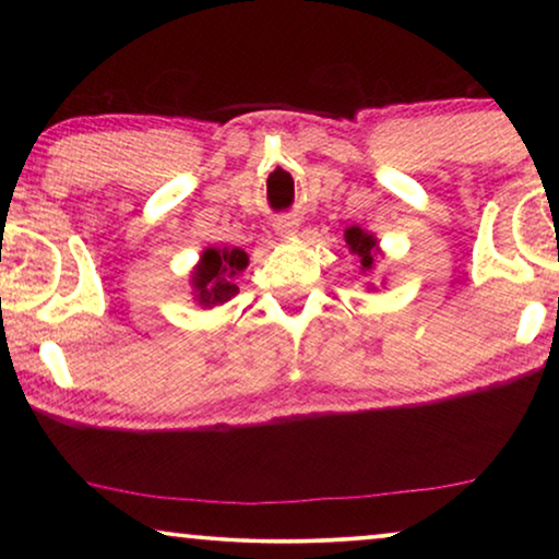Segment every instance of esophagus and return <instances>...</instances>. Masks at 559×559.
<instances>
[{
    "mask_svg": "<svg viewBox=\"0 0 559 559\" xmlns=\"http://www.w3.org/2000/svg\"><path fill=\"white\" fill-rule=\"evenodd\" d=\"M274 234L282 236V239H293V236H297V228H300V224H297V218L293 216H282L274 221Z\"/></svg>",
    "mask_w": 559,
    "mask_h": 559,
    "instance_id": "esophagus-1",
    "label": "esophagus"
}]
</instances>
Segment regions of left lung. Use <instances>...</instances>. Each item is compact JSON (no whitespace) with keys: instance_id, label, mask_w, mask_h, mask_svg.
Segmentation results:
<instances>
[{"instance_id":"1","label":"left lung","mask_w":559,"mask_h":559,"mask_svg":"<svg viewBox=\"0 0 559 559\" xmlns=\"http://www.w3.org/2000/svg\"><path fill=\"white\" fill-rule=\"evenodd\" d=\"M343 239H346V247L350 254L358 257V270H361V274L371 272L373 264H377V257L381 254L377 236L366 231L361 226H348L346 231H343ZM369 289H377V287L369 285Z\"/></svg>"}]
</instances>
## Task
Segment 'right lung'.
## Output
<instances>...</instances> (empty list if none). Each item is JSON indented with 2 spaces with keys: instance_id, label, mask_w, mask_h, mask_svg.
I'll return each mask as SVG.
<instances>
[{
  "instance_id": "right-lung-1",
  "label": "right lung",
  "mask_w": 559,
  "mask_h": 559,
  "mask_svg": "<svg viewBox=\"0 0 559 559\" xmlns=\"http://www.w3.org/2000/svg\"><path fill=\"white\" fill-rule=\"evenodd\" d=\"M249 266L247 251L234 247H209L203 249L198 264L190 270V287H193V300L201 308H216L231 300L239 293L236 287V274Z\"/></svg>"
}]
</instances>
